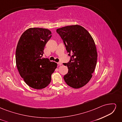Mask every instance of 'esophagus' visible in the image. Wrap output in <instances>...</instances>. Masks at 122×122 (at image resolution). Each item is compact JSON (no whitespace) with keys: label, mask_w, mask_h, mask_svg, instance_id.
I'll return each mask as SVG.
<instances>
[{"label":"esophagus","mask_w":122,"mask_h":122,"mask_svg":"<svg viewBox=\"0 0 122 122\" xmlns=\"http://www.w3.org/2000/svg\"><path fill=\"white\" fill-rule=\"evenodd\" d=\"M57 64H58V66H61V65H62V63H61V62L60 61V62H57Z\"/></svg>","instance_id":"1"}]
</instances>
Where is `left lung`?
Listing matches in <instances>:
<instances>
[{
	"label": "left lung",
	"instance_id": "1",
	"mask_svg": "<svg viewBox=\"0 0 122 122\" xmlns=\"http://www.w3.org/2000/svg\"><path fill=\"white\" fill-rule=\"evenodd\" d=\"M71 56L68 63V73L64 76L66 83L74 88L86 84L92 77L97 61L94 41L89 32L78 25L67 26L56 29Z\"/></svg>",
	"mask_w": 122,
	"mask_h": 122
}]
</instances>
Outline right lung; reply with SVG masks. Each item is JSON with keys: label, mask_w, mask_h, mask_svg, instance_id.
<instances>
[{"label": "right lung", "mask_w": 122, "mask_h": 122, "mask_svg": "<svg viewBox=\"0 0 122 122\" xmlns=\"http://www.w3.org/2000/svg\"><path fill=\"white\" fill-rule=\"evenodd\" d=\"M46 28H30L25 31L18 41L16 62L18 71L28 86L40 90L47 86L57 64L43 58L44 47L51 37Z\"/></svg>", "instance_id": "1"}]
</instances>
